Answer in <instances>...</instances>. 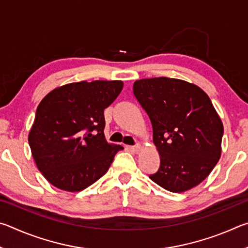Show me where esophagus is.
<instances>
[{
	"label": "esophagus",
	"mask_w": 248,
	"mask_h": 248,
	"mask_svg": "<svg viewBox=\"0 0 248 248\" xmlns=\"http://www.w3.org/2000/svg\"><path fill=\"white\" fill-rule=\"evenodd\" d=\"M129 149L131 150L132 152H134V153H139V151L142 149V145L138 143L137 145H134V146H129Z\"/></svg>",
	"instance_id": "34e87169"
}]
</instances>
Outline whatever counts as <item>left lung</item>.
Segmentation results:
<instances>
[{"label": "left lung", "instance_id": "1", "mask_svg": "<svg viewBox=\"0 0 248 248\" xmlns=\"http://www.w3.org/2000/svg\"><path fill=\"white\" fill-rule=\"evenodd\" d=\"M133 94L149 115L161 158L149 177L171 192L191 189L221 157L223 124L204 91L178 78L138 79Z\"/></svg>", "mask_w": 248, "mask_h": 248}]
</instances>
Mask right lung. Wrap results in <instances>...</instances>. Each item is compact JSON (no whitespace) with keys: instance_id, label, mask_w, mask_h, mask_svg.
<instances>
[{"instance_id":"1","label":"right lung","mask_w":248,"mask_h":248,"mask_svg":"<svg viewBox=\"0 0 248 248\" xmlns=\"http://www.w3.org/2000/svg\"><path fill=\"white\" fill-rule=\"evenodd\" d=\"M123 81L70 83L45 96L28 143L44 177L61 190L85 189L107 173L121 145L108 143L104 109L118 97Z\"/></svg>"}]
</instances>
